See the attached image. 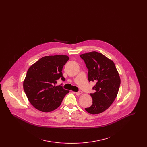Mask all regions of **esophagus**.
<instances>
[{
  "instance_id": "obj_1",
  "label": "esophagus",
  "mask_w": 147,
  "mask_h": 147,
  "mask_svg": "<svg viewBox=\"0 0 147 147\" xmlns=\"http://www.w3.org/2000/svg\"><path fill=\"white\" fill-rule=\"evenodd\" d=\"M73 92L75 93L77 95H80L82 93V92L81 91H78V92Z\"/></svg>"
}]
</instances>
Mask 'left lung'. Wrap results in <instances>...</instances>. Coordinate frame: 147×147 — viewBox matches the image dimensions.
I'll return each instance as SVG.
<instances>
[{
    "label": "left lung",
    "mask_w": 147,
    "mask_h": 147,
    "mask_svg": "<svg viewBox=\"0 0 147 147\" xmlns=\"http://www.w3.org/2000/svg\"><path fill=\"white\" fill-rule=\"evenodd\" d=\"M88 69L89 82L96 83L92 88L95 92L90 94L92 105L85 108L91 114L104 112L115 101L119 92L121 79L119 72L112 60L95 51L80 55Z\"/></svg>",
    "instance_id": "1"
}]
</instances>
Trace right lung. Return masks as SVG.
Returning <instances> with one entry per match:
<instances>
[{"instance_id":"add662e5","label":"right lung","mask_w":147,"mask_h":147,"mask_svg":"<svg viewBox=\"0 0 147 147\" xmlns=\"http://www.w3.org/2000/svg\"><path fill=\"white\" fill-rule=\"evenodd\" d=\"M69 59L66 55L45 56L28 68L23 87L29 102L36 109L52 111L69 92L61 85H56L59 78L65 80L62 71Z\"/></svg>"}]
</instances>
